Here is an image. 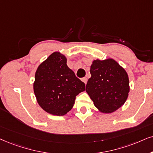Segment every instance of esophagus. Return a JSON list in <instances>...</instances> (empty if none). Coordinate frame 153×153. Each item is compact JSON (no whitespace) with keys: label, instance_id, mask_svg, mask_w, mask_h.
Instances as JSON below:
<instances>
[{"label":"esophagus","instance_id":"1","mask_svg":"<svg viewBox=\"0 0 153 153\" xmlns=\"http://www.w3.org/2000/svg\"><path fill=\"white\" fill-rule=\"evenodd\" d=\"M82 82H85V84H86L87 82H88V78H82Z\"/></svg>","mask_w":153,"mask_h":153}]
</instances>
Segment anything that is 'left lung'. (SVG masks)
I'll return each instance as SVG.
<instances>
[{
  "mask_svg": "<svg viewBox=\"0 0 153 153\" xmlns=\"http://www.w3.org/2000/svg\"><path fill=\"white\" fill-rule=\"evenodd\" d=\"M86 92L102 113L115 111L126 101L130 91L126 71L115 60L97 59L90 66Z\"/></svg>",
  "mask_w": 153,
  "mask_h": 153,
  "instance_id": "1",
  "label": "left lung"
}]
</instances>
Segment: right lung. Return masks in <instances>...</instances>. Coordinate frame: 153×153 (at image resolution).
<instances>
[{
  "mask_svg": "<svg viewBox=\"0 0 153 153\" xmlns=\"http://www.w3.org/2000/svg\"><path fill=\"white\" fill-rule=\"evenodd\" d=\"M67 59L59 51L53 52L39 65L33 88L39 105L55 116L71 111L75 97L85 90V85L75 76L66 64Z\"/></svg>",
  "mask_w": 153,
  "mask_h": 153,
  "instance_id": "add662e5",
  "label": "right lung"
}]
</instances>
